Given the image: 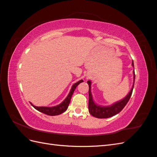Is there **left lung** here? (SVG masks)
Masks as SVG:
<instances>
[{
  "label": "left lung",
  "mask_w": 157,
  "mask_h": 157,
  "mask_svg": "<svg viewBox=\"0 0 157 157\" xmlns=\"http://www.w3.org/2000/svg\"><path fill=\"white\" fill-rule=\"evenodd\" d=\"M132 65L133 67L134 65V61H132ZM134 81H135V72L134 70V83L130 91L128 93L127 96L122 99V100L117 101L110 106H99L93 100L92 95L91 93V81L88 80L87 82L89 86V101H88V110L89 113L91 114L94 117L98 118H107L111 117L119 113L122 109L125 107L127 103L129 101V99L132 96L133 88L134 86Z\"/></svg>",
  "instance_id": "obj_1"
}]
</instances>
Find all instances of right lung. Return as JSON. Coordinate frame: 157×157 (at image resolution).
Returning <instances> with one entry per match:
<instances>
[{
    "label": "right lung",
    "mask_w": 157,
    "mask_h": 157,
    "mask_svg": "<svg viewBox=\"0 0 157 157\" xmlns=\"http://www.w3.org/2000/svg\"><path fill=\"white\" fill-rule=\"evenodd\" d=\"M82 82L83 80H80L77 83L74 84L72 86V88H71L70 92L69 93L67 98L64 99V101H62V103L59 104L58 105L54 106V107H36V106L33 105L31 103H30L31 104V105L33 107H34L35 109H36L37 111H39L42 113H44L47 115L56 116V115H60V114L64 113L66 110H67L68 106L69 105L71 97H72V95L75 91V88H77V86L80 83H81Z\"/></svg>",
    "instance_id": "add662e5"
}]
</instances>
